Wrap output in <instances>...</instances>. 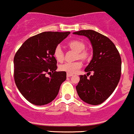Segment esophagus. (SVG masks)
I'll list each match as a JSON object with an SVG mask.
<instances>
[{
	"label": "esophagus",
	"instance_id": "1",
	"mask_svg": "<svg viewBox=\"0 0 134 134\" xmlns=\"http://www.w3.org/2000/svg\"><path fill=\"white\" fill-rule=\"evenodd\" d=\"M73 75V74H68V73H67V75H66V76L68 77H71V76H72Z\"/></svg>",
	"mask_w": 134,
	"mask_h": 134
}]
</instances>
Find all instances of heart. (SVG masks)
<instances>
[{
  "label": "heart",
  "mask_w": 134,
  "mask_h": 134,
  "mask_svg": "<svg viewBox=\"0 0 134 134\" xmlns=\"http://www.w3.org/2000/svg\"><path fill=\"white\" fill-rule=\"evenodd\" d=\"M68 46L71 49L77 52V58L81 59H87L88 57V53L87 51L84 50L85 45L81 41L77 40H71L68 43ZM53 55L58 62L61 63L63 61L64 53H63V48L60 45H58L55 48ZM81 67V62L76 61L73 62V63H65L59 66V69L61 71H66L68 74H74V73H76Z\"/></svg>",
  "instance_id": "obj_1"
}]
</instances>
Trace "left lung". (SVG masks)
Instances as JSON below:
<instances>
[{
    "label": "left lung",
    "instance_id": "left-lung-1",
    "mask_svg": "<svg viewBox=\"0 0 134 134\" xmlns=\"http://www.w3.org/2000/svg\"><path fill=\"white\" fill-rule=\"evenodd\" d=\"M85 36L92 47V59L85 71L94 74L80 75L76 86L79 98L91 105H99L106 100L116 88L121 74V59L115 44L105 36L92 30L73 32Z\"/></svg>",
    "mask_w": 134,
    "mask_h": 134
}]
</instances>
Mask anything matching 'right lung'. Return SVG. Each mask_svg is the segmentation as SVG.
<instances>
[{
	"label": "right lung",
	"instance_id": "right-lung-1",
	"mask_svg": "<svg viewBox=\"0 0 134 134\" xmlns=\"http://www.w3.org/2000/svg\"><path fill=\"white\" fill-rule=\"evenodd\" d=\"M70 32H44L26 40L17 51L14 59V79L17 87L29 102L43 105L57 96L66 71H57L55 47ZM50 74L47 77L45 74Z\"/></svg>",
	"mask_w": 134,
	"mask_h": 134
}]
</instances>
